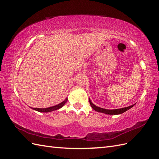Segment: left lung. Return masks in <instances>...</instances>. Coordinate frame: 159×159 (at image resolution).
<instances>
[{
	"instance_id": "obj_1",
	"label": "left lung",
	"mask_w": 159,
	"mask_h": 159,
	"mask_svg": "<svg viewBox=\"0 0 159 159\" xmlns=\"http://www.w3.org/2000/svg\"><path fill=\"white\" fill-rule=\"evenodd\" d=\"M89 103H90V105L91 107L95 110L96 111L98 112H101V113H105V114H109V115H118V114H121V113H124L125 111H126L128 109H129L130 108H132L133 106L135 105V104H134L131 106L129 107H124V108H121V109H103L99 107H97L96 105H95L93 104L91 101L89 99Z\"/></svg>"
}]
</instances>
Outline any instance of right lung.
Returning <instances> with one entry per match:
<instances>
[{
  "instance_id": "add662e5",
  "label": "right lung",
  "mask_w": 159,
  "mask_h": 159,
  "mask_svg": "<svg viewBox=\"0 0 159 159\" xmlns=\"http://www.w3.org/2000/svg\"><path fill=\"white\" fill-rule=\"evenodd\" d=\"M67 100L68 99L66 98L64 101H63L62 102H61L60 103L58 104L57 105H55V106L50 107H48V108H32V109H34V110H35V111H38L39 112H45V113H46H46L47 112H50V111H52L57 110V109H59L60 108H61L62 106H64V105L66 103Z\"/></svg>"
}]
</instances>
